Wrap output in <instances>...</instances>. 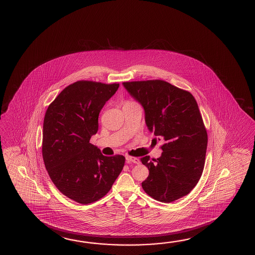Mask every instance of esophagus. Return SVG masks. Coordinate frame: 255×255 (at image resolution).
I'll list each match as a JSON object with an SVG mask.
<instances>
[{
    "mask_svg": "<svg viewBox=\"0 0 255 255\" xmlns=\"http://www.w3.org/2000/svg\"><path fill=\"white\" fill-rule=\"evenodd\" d=\"M126 161H128V162H133V163H135V164H140V160L138 159V158H136V157H131V156H127L126 157Z\"/></svg>",
    "mask_w": 255,
    "mask_h": 255,
    "instance_id": "esophagus-1",
    "label": "esophagus"
}]
</instances>
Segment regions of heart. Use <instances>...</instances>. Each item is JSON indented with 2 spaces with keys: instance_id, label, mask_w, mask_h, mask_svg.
Masks as SVG:
<instances>
[{
  "instance_id": "b5f03b06",
  "label": "heart",
  "mask_w": 255,
  "mask_h": 255,
  "mask_svg": "<svg viewBox=\"0 0 255 255\" xmlns=\"http://www.w3.org/2000/svg\"><path fill=\"white\" fill-rule=\"evenodd\" d=\"M127 103H131V102H127Z\"/></svg>"
}]
</instances>
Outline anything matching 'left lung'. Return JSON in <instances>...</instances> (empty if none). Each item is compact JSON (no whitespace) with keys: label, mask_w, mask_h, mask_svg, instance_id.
<instances>
[{"label":"left lung","mask_w":255,"mask_h":255,"mask_svg":"<svg viewBox=\"0 0 255 255\" xmlns=\"http://www.w3.org/2000/svg\"><path fill=\"white\" fill-rule=\"evenodd\" d=\"M144 110L150 131L164 141L161 155L140 159L149 169L142 189L161 203L187 195L203 173L207 131L197 103L191 93L161 80L123 83Z\"/></svg>","instance_id":"8db88e82"}]
</instances>
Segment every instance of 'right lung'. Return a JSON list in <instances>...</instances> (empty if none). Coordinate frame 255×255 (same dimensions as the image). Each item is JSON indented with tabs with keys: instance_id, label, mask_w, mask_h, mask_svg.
Here are the masks:
<instances>
[{
	"instance_id": "1",
	"label": "right lung",
	"mask_w": 255,
	"mask_h": 255,
	"mask_svg": "<svg viewBox=\"0 0 255 255\" xmlns=\"http://www.w3.org/2000/svg\"><path fill=\"white\" fill-rule=\"evenodd\" d=\"M119 83L78 81L49 105L43 121L42 158L58 190L76 203L104 197L125 166L123 155L104 156L90 143L98 117Z\"/></svg>"
}]
</instances>
